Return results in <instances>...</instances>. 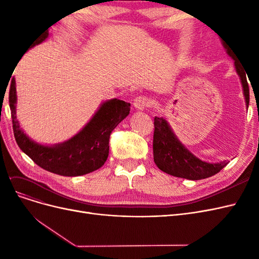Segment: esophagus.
<instances>
[{"label": "esophagus", "instance_id": "1", "mask_svg": "<svg viewBox=\"0 0 259 259\" xmlns=\"http://www.w3.org/2000/svg\"><path fill=\"white\" fill-rule=\"evenodd\" d=\"M151 99L148 98L147 96H137L134 99V107L137 109V110H144L145 108L150 107L151 106Z\"/></svg>", "mask_w": 259, "mask_h": 259}]
</instances>
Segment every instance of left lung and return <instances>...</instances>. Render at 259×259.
<instances>
[{"mask_svg": "<svg viewBox=\"0 0 259 259\" xmlns=\"http://www.w3.org/2000/svg\"><path fill=\"white\" fill-rule=\"evenodd\" d=\"M224 46L229 56L234 60V66H236V70L242 83L246 107L248 108L249 89L246 80L247 72L242 62L233 55V51L229 50L225 44ZM153 160L156 166L164 173L190 180H199L213 176L228 164L227 161L207 163L198 159L179 142L169 127L167 121L158 116L154 117Z\"/></svg>", "mask_w": 259, "mask_h": 259, "instance_id": "obj_1", "label": "left lung"}]
</instances>
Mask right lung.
Here are the masks:
<instances>
[{"label": "right lung", "mask_w": 259, "mask_h": 259, "mask_svg": "<svg viewBox=\"0 0 259 259\" xmlns=\"http://www.w3.org/2000/svg\"><path fill=\"white\" fill-rule=\"evenodd\" d=\"M49 31L38 36L32 46L42 43ZM10 108L14 136L21 150L38 166L61 176H81L100 168L109 155L111 132L131 111V104L124 100H107L92 120L75 136L65 143L43 146L33 142L20 128L16 117V83L13 77L10 88Z\"/></svg>", "instance_id": "1"}]
</instances>
